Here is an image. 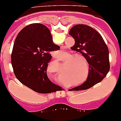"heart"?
I'll list each match as a JSON object with an SVG mask.
<instances>
[{
  "instance_id": "obj_1",
  "label": "heart",
  "mask_w": 121,
  "mask_h": 121,
  "mask_svg": "<svg viewBox=\"0 0 121 121\" xmlns=\"http://www.w3.org/2000/svg\"><path fill=\"white\" fill-rule=\"evenodd\" d=\"M60 61L65 62V67L63 77L67 82H75L77 86L84 84L88 80L90 67L87 61L82 56H76L71 51L61 52ZM58 80L64 84L61 78Z\"/></svg>"
}]
</instances>
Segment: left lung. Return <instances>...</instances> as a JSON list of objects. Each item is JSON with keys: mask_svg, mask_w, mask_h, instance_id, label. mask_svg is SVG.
Wrapping results in <instances>:
<instances>
[{"mask_svg": "<svg viewBox=\"0 0 121 121\" xmlns=\"http://www.w3.org/2000/svg\"><path fill=\"white\" fill-rule=\"evenodd\" d=\"M69 35L74 39L71 50L82 54L90 67L87 82L74 88L75 90H86L101 82L109 71V50L100 34L92 27L78 24L71 28Z\"/></svg>", "mask_w": 121, "mask_h": 121, "instance_id": "left-lung-1", "label": "left lung"}]
</instances>
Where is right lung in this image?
<instances>
[{
    "mask_svg": "<svg viewBox=\"0 0 121 121\" xmlns=\"http://www.w3.org/2000/svg\"><path fill=\"white\" fill-rule=\"evenodd\" d=\"M60 48L54 44L50 30L41 23L26 26L17 34L13 47L11 63L17 79L39 93L56 92L58 86L47 74L51 52Z\"/></svg>",
    "mask_w": 121,
    "mask_h": 121,
    "instance_id": "right-lung-1",
    "label": "right lung"
}]
</instances>
